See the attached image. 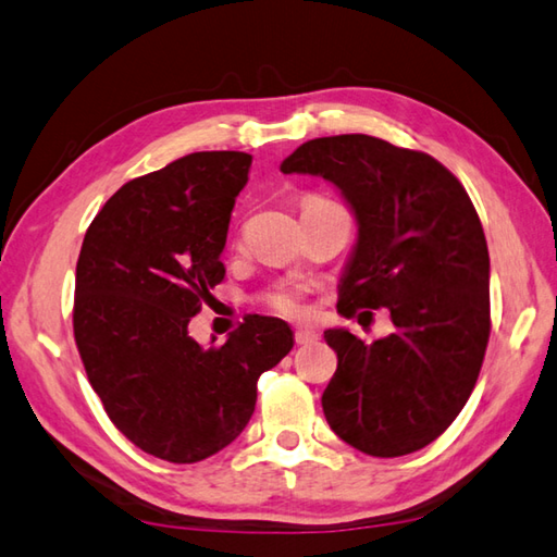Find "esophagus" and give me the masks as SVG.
Here are the masks:
<instances>
[{
    "instance_id": "obj_1",
    "label": "esophagus",
    "mask_w": 557,
    "mask_h": 557,
    "mask_svg": "<svg viewBox=\"0 0 557 557\" xmlns=\"http://www.w3.org/2000/svg\"><path fill=\"white\" fill-rule=\"evenodd\" d=\"M319 341V333L311 331V329H297L294 331V343L297 345H311Z\"/></svg>"
}]
</instances>
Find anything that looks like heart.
<instances>
[{"mask_svg":"<svg viewBox=\"0 0 557 557\" xmlns=\"http://www.w3.org/2000/svg\"><path fill=\"white\" fill-rule=\"evenodd\" d=\"M263 301L282 315H299L304 311V292L299 287H275L263 294Z\"/></svg>","mask_w":557,"mask_h":557,"instance_id":"obj_1","label":"heart"}]
</instances>
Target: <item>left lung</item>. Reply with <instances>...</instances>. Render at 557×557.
<instances>
[{
    "instance_id": "obj_1",
    "label": "left lung",
    "mask_w": 557,
    "mask_h": 557,
    "mask_svg": "<svg viewBox=\"0 0 557 557\" xmlns=\"http://www.w3.org/2000/svg\"><path fill=\"white\" fill-rule=\"evenodd\" d=\"M280 169L323 176L355 210L337 311L388 309L396 325L374 343L323 333L337 355L325 420L369 456L418 451L463 410L483 367L490 256L475 207L437 159L369 135L309 139Z\"/></svg>"
}]
</instances>
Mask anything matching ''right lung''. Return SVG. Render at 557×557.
<instances>
[{"label":"right lung","instance_id":"add662e5","mask_svg":"<svg viewBox=\"0 0 557 557\" xmlns=\"http://www.w3.org/2000/svg\"><path fill=\"white\" fill-rule=\"evenodd\" d=\"M246 151H195L125 183L86 228L74 287V341L108 418L157 459L195 463L222 451L256 410L258 376L294 337L248 313L205 350L188 323L224 280L220 260Z\"/></svg>","mask_w":557,"mask_h":557}]
</instances>
